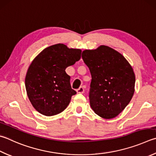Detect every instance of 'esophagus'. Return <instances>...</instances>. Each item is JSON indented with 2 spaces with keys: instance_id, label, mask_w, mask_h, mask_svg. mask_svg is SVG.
<instances>
[{
  "instance_id": "1",
  "label": "esophagus",
  "mask_w": 156,
  "mask_h": 156,
  "mask_svg": "<svg viewBox=\"0 0 156 156\" xmlns=\"http://www.w3.org/2000/svg\"><path fill=\"white\" fill-rule=\"evenodd\" d=\"M76 91H77L78 93H83L84 91V88L83 87H80L78 89H77Z\"/></svg>"
}]
</instances>
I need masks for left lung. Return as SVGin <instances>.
Masks as SVG:
<instances>
[{
  "instance_id": "1",
  "label": "left lung",
  "mask_w": 156,
  "mask_h": 156,
  "mask_svg": "<svg viewBox=\"0 0 156 156\" xmlns=\"http://www.w3.org/2000/svg\"><path fill=\"white\" fill-rule=\"evenodd\" d=\"M90 70V106L100 117L115 118L125 109L134 93L135 74L126 58L112 48L99 46L82 53Z\"/></svg>"
}]
</instances>
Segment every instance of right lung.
I'll return each instance as SVG.
<instances>
[{"label": "right lung", "instance_id": "add662e5", "mask_svg": "<svg viewBox=\"0 0 156 156\" xmlns=\"http://www.w3.org/2000/svg\"><path fill=\"white\" fill-rule=\"evenodd\" d=\"M80 49L57 44L43 50L28 68L25 87L31 104L41 115L50 117L63 111L76 92L70 85L67 67L81 57Z\"/></svg>", "mask_w": 156, "mask_h": 156}]
</instances>
